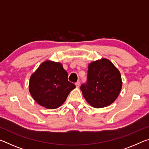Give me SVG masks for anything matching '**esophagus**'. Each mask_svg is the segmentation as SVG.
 <instances>
[{
    "instance_id": "esophagus-1",
    "label": "esophagus",
    "mask_w": 149,
    "mask_h": 149,
    "mask_svg": "<svg viewBox=\"0 0 149 149\" xmlns=\"http://www.w3.org/2000/svg\"><path fill=\"white\" fill-rule=\"evenodd\" d=\"M79 85H80V84H79V82H76L75 83V86H76V87H79Z\"/></svg>"
}]
</instances>
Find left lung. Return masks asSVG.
<instances>
[{"label":"left lung","instance_id":"obj_1","mask_svg":"<svg viewBox=\"0 0 149 149\" xmlns=\"http://www.w3.org/2000/svg\"><path fill=\"white\" fill-rule=\"evenodd\" d=\"M120 72L107 58L89 64L86 84L81 85L85 100L94 108H103L114 102L122 89Z\"/></svg>","mask_w":149,"mask_h":149}]
</instances>
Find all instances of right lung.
<instances>
[{
    "mask_svg": "<svg viewBox=\"0 0 149 149\" xmlns=\"http://www.w3.org/2000/svg\"><path fill=\"white\" fill-rule=\"evenodd\" d=\"M67 72L60 62L47 60L29 79V90L39 104L49 109L60 107L75 85L68 80Z\"/></svg>",
    "mask_w": 149,
    "mask_h": 149,
    "instance_id": "1",
    "label": "right lung"
}]
</instances>
